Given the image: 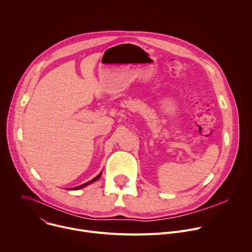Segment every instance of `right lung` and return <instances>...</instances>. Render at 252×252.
<instances>
[{"label": "right lung", "mask_w": 252, "mask_h": 252, "mask_svg": "<svg viewBox=\"0 0 252 252\" xmlns=\"http://www.w3.org/2000/svg\"><path fill=\"white\" fill-rule=\"evenodd\" d=\"M101 172L102 171H100L94 178H93L92 181H90V182H88V183H86V184H84V185H81V186H79V187H76V188H74V189H71V190H77V189H84V188H86L87 186H90L91 184H93V183H94V182H96L97 179L100 177V175H101Z\"/></svg>", "instance_id": "1"}]
</instances>
